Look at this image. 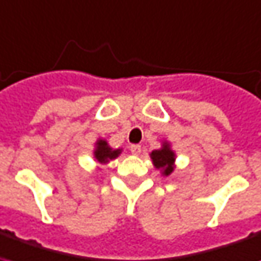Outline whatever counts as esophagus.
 <instances>
[{"label": "esophagus", "instance_id": "34e87169", "mask_svg": "<svg viewBox=\"0 0 261 261\" xmlns=\"http://www.w3.org/2000/svg\"><path fill=\"white\" fill-rule=\"evenodd\" d=\"M130 151H131V154H134V155H140V154H141V145H140V144H131L130 145Z\"/></svg>", "mask_w": 261, "mask_h": 261}]
</instances>
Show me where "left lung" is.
<instances>
[{"instance_id":"obj_1","label":"left lung","mask_w":261,"mask_h":261,"mask_svg":"<svg viewBox=\"0 0 261 261\" xmlns=\"http://www.w3.org/2000/svg\"><path fill=\"white\" fill-rule=\"evenodd\" d=\"M154 166L157 168H163V173L166 175L171 174L173 163H174V153L170 150L168 144H166L161 150H155L151 153Z\"/></svg>"}]
</instances>
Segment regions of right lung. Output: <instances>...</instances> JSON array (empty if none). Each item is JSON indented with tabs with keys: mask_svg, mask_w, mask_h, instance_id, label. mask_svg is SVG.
I'll use <instances>...</instances> for the list:
<instances>
[{
	"mask_svg": "<svg viewBox=\"0 0 261 261\" xmlns=\"http://www.w3.org/2000/svg\"><path fill=\"white\" fill-rule=\"evenodd\" d=\"M118 154H120V150L110 148L104 140H100L97 143V150H95L94 155H95V159L100 161V163H107L108 160H113V159L118 157Z\"/></svg>",
	"mask_w": 261,
	"mask_h": 261,
	"instance_id": "add662e5",
	"label": "right lung"
}]
</instances>
